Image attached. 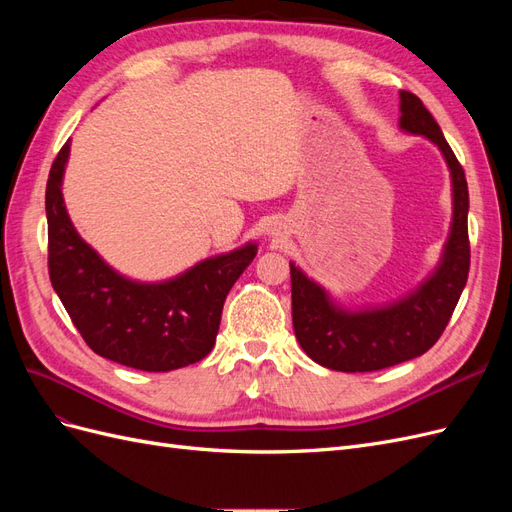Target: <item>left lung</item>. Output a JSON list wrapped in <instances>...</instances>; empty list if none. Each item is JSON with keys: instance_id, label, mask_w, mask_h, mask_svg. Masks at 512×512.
Segmentation results:
<instances>
[{"instance_id": "8db88e82", "label": "left lung", "mask_w": 512, "mask_h": 512, "mask_svg": "<svg viewBox=\"0 0 512 512\" xmlns=\"http://www.w3.org/2000/svg\"><path fill=\"white\" fill-rule=\"evenodd\" d=\"M399 126L427 136L451 168L453 226L440 267L408 297L386 307L348 312L322 286L290 265L292 327L309 359L335 371H378L425 354L451 320L470 271L468 181L438 121L410 91H401Z\"/></svg>"}]
</instances>
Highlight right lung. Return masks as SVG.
<instances>
[{
    "label": "right lung",
    "mask_w": 512,
    "mask_h": 512,
    "mask_svg": "<svg viewBox=\"0 0 512 512\" xmlns=\"http://www.w3.org/2000/svg\"><path fill=\"white\" fill-rule=\"evenodd\" d=\"M70 141L59 149L46 181L49 277L85 344L108 361L141 371H170L211 352L232 284L258 247L207 258L160 284H141L113 271L74 230L61 196Z\"/></svg>",
    "instance_id": "add662e5"
}]
</instances>
